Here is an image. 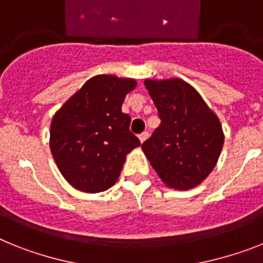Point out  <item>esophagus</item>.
I'll return each instance as SVG.
<instances>
[{"label":"esophagus","instance_id":"esophagus-1","mask_svg":"<svg viewBox=\"0 0 263 263\" xmlns=\"http://www.w3.org/2000/svg\"><path fill=\"white\" fill-rule=\"evenodd\" d=\"M147 137H149V133H147V132H144V133H141L140 136H138V138H140L141 142H145V141L147 140Z\"/></svg>","mask_w":263,"mask_h":263}]
</instances>
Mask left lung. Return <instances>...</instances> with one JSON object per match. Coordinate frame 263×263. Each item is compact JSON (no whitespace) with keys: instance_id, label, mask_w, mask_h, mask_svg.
Here are the masks:
<instances>
[{"instance_id":"left-lung-1","label":"left lung","mask_w":263,"mask_h":263,"mask_svg":"<svg viewBox=\"0 0 263 263\" xmlns=\"http://www.w3.org/2000/svg\"><path fill=\"white\" fill-rule=\"evenodd\" d=\"M145 87L161 123L141 147L166 186L195 188L212 172L222 152L219 118L184 80L146 79Z\"/></svg>"}]
</instances>
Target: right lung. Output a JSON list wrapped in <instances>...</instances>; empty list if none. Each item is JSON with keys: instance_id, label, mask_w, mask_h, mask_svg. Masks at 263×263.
I'll list each match as a JSON object with an SVG mask.
<instances>
[{"instance_id": "right-lung-1", "label": "right lung", "mask_w": 263, "mask_h": 263, "mask_svg": "<svg viewBox=\"0 0 263 263\" xmlns=\"http://www.w3.org/2000/svg\"><path fill=\"white\" fill-rule=\"evenodd\" d=\"M137 82L97 75L77 91L53 116L49 147L56 165L73 188L97 194L118 180L126 155L140 146L122 112L127 92Z\"/></svg>"}]
</instances>
